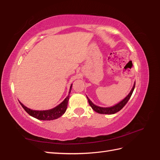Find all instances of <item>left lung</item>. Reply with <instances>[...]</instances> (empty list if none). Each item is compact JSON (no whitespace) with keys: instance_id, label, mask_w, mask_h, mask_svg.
<instances>
[{"instance_id":"1","label":"left lung","mask_w":160,"mask_h":160,"mask_svg":"<svg viewBox=\"0 0 160 160\" xmlns=\"http://www.w3.org/2000/svg\"><path fill=\"white\" fill-rule=\"evenodd\" d=\"M135 83H134V86H133L132 90H130V93L128 94V96H126V97H125L122 101H121L119 103H118L116 105L111 106V107H108V108H103V107H99L97 106L96 105L91 102L90 100V99L88 97H87V99L88 100V103L90 104V106H91V108L94 110V111L98 112L99 114H106V115H112V114H115L117 112H119L120 110H122L126 104L127 103V102H128L129 99L131 97L132 94L133 92V90L135 89Z\"/></svg>"}]
</instances>
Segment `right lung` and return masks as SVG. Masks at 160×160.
I'll list each match as a JSON object with an SVG mask.
<instances>
[{
  "label": "right lung",
  "instance_id": "1",
  "mask_svg": "<svg viewBox=\"0 0 160 160\" xmlns=\"http://www.w3.org/2000/svg\"><path fill=\"white\" fill-rule=\"evenodd\" d=\"M72 86V84L70 86L69 93H68V96H67L66 98L65 99L63 102L59 104V105H58L57 106L54 108L52 109H50L47 110H34L30 108H28V107L25 106L23 104L21 103L20 102H19V103H20L22 107L23 108L24 110L29 114V115L34 117L36 119H39V120L56 119H58V117H60L61 116L63 115L66 111L68 100H69V98H70V94L71 92Z\"/></svg>",
  "mask_w": 160,
  "mask_h": 160
}]
</instances>
